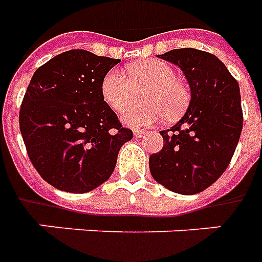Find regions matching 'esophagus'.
<instances>
[{
    "mask_svg": "<svg viewBox=\"0 0 262 262\" xmlns=\"http://www.w3.org/2000/svg\"><path fill=\"white\" fill-rule=\"evenodd\" d=\"M145 135H146V131H144V129H135L134 131L135 138H141V137H145Z\"/></svg>",
    "mask_w": 262,
    "mask_h": 262,
    "instance_id": "obj_1",
    "label": "esophagus"
}]
</instances>
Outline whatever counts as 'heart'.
I'll return each mask as SVG.
<instances>
[{
  "label": "heart",
  "mask_w": 262,
  "mask_h": 262,
  "mask_svg": "<svg viewBox=\"0 0 262 262\" xmlns=\"http://www.w3.org/2000/svg\"><path fill=\"white\" fill-rule=\"evenodd\" d=\"M128 77L118 70L107 72L101 80V96L116 113H124L144 93L145 105L133 107L122 116L128 127L151 125L164 114L175 120L187 108L190 94L176 79L175 69L161 60H145L128 66Z\"/></svg>",
  "instance_id": "1"
}]
</instances>
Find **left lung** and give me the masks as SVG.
<instances>
[{"label":"left lung","instance_id":"8db88e82","mask_svg":"<svg viewBox=\"0 0 262 262\" xmlns=\"http://www.w3.org/2000/svg\"><path fill=\"white\" fill-rule=\"evenodd\" d=\"M159 57L181 68L190 87V103L173 127L161 131L164 146L149 157V170L175 193H200L223 175L238 144L240 87L209 52L183 48Z\"/></svg>","mask_w":262,"mask_h":262}]
</instances>
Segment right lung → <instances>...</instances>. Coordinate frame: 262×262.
I'll use <instances>...</instances> for the list:
<instances>
[{
    "instance_id": "obj_1",
    "label": "right lung",
    "mask_w": 262,
    "mask_h": 262,
    "mask_svg": "<svg viewBox=\"0 0 262 262\" xmlns=\"http://www.w3.org/2000/svg\"><path fill=\"white\" fill-rule=\"evenodd\" d=\"M120 59L72 49L33 73L19 128L28 157L52 186L86 193L105 182L133 131L124 128L101 96V80Z\"/></svg>"
}]
</instances>
